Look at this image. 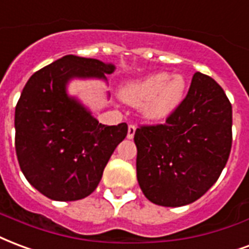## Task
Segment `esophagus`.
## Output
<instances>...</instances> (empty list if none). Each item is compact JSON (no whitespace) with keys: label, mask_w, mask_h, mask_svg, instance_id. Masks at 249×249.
I'll use <instances>...</instances> for the list:
<instances>
[{"label":"esophagus","mask_w":249,"mask_h":249,"mask_svg":"<svg viewBox=\"0 0 249 249\" xmlns=\"http://www.w3.org/2000/svg\"><path fill=\"white\" fill-rule=\"evenodd\" d=\"M134 133H136V125H129V126H128V136H126V137L129 140H132L134 137Z\"/></svg>","instance_id":"1"}]
</instances>
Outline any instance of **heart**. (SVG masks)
<instances>
[{"instance_id": "obj_1", "label": "heart", "mask_w": 249, "mask_h": 249, "mask_svg": "<svg viewBox=\"0 0 249 249\" xmlns=\"http://www.w3.org/2000/svg\"><path fill=\"white\" fill-rule=\"evenodd\" d=\"M185 93L186 80L182 75L170 76L166 72H158L126 86L121 95L133 106L149 101L145 108L146 116L152 120H163L181 104Z\"/></svg>"}]
</instances>
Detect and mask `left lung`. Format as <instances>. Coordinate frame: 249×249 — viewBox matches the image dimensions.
<instances>
[{
    "mask_svg": "<svg viewBox=\"0 0 249 249\" xmlns=\"http://www.w3.org/2000/svg\"><path fill=\"white\" fill-rule=\"evenodd\" d=\"M137 179L150 202L193 203L218 181L232 146V106L213 78L195 72L189 92L166 123L134 133Z\"/></svg>",
    "mask_w": 249,
    "mask_h": 249,
    "instance_id": "left-lung-1",
    "label": "left lung"
}]
</instances>
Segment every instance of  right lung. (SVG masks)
Returning <instances> with one entry per match:
<instances>
[{"mask_svg": "<svg viewBox=\"0 0 249 249\" xmlns=\"http://www.w3.org/2000/svg\"><path fill=\"white\" fill-rule=\"evenodd\" d=\"M115 66L66 55L31 75L17 103L16 153L30 185L54 200H79L95 191L128 125H103L67 96L72 78L106 80Z\"/></svg>", "mask_w": 249, "mask_h": 249, "instance_id": "right-lung-1", "label": "right lung"}]
</instances>
